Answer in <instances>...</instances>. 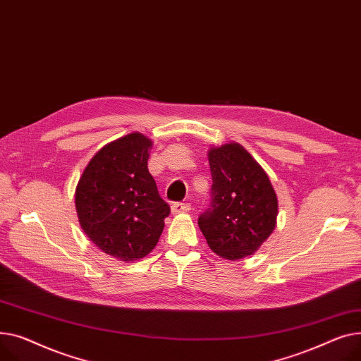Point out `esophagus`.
<instances>
[{
    "label": "esophagus",
    "mask_w": 361,
    "mask_h": 361,
    "mask_svg": "<svg viewBox=\"0 0 361 361\" xmlns=\"http://www.w3.org/2000/svg\"><path fill=\"white\" fill-rule=\"evenodd\" d=\"M190 209V205L186 202H173L172 204V214H180V213H188Z\"/></svg>",
    "instance_id": "1"
}]
</instances>
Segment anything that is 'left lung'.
Wrapping results in <instances>:
<instances>
[{"label":"left lung","instance_id":"left-lung-1","mask_svg":"<svg viewBox=\"0 0 361 361\" xmlns=\"http://www.w3.org/2000/svg\"><path fill=\"white\" fill-rule=\"evenodd\" d=\"M213 176L211 205L198 219L209 249L228 261L255 253L279 216L277 194L262 166L231 141L208 150Z\"/></svg>","mask_w":361,"mask_h":361}]
</instances>
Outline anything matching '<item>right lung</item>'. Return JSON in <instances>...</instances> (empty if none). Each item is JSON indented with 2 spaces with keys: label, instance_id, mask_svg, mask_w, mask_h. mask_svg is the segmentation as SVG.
Returning <instances> with one entry per match:
<instances>
[{
  "label": "right lung",
  "instance_id": "add662e5",
  "mask_svg": "<svg viewBox=\"0 0 361 361\" xmlns=\"http://www.w3.org/2000/svg\"><path fill=\"white\" fill-rule=\"evenodd\" d=\"M152 147L153 141L140 133L108 142L92 157L75 188L82 231L122 262L147 257L171 214L147 167Z\"/></svg>",
  "mask_w": 361,
  "mask_h": 361
}]
</instances>
